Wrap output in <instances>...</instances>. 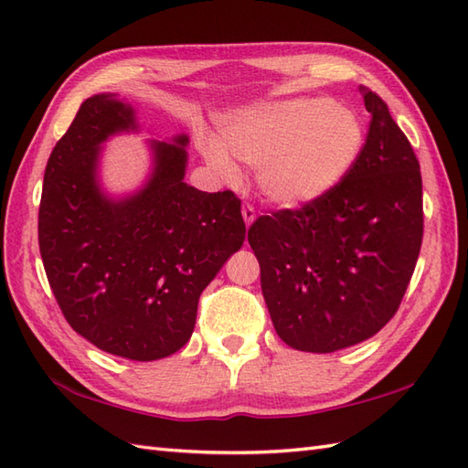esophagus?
<instances>
[{
  "instance_id": "1",
  "label": "esophagus",
  "mask_w": 468,
  "mask_h": 468,
  "mask_svg": "<svg viewBox=\"0 0 468 468\" xmlns=\"http://www.w3.org/2000/svg\"><path fill=\"white\" fill-rule=\"evenodd\" d=\"M242 216H244V222H246V226L250 228V226L254 224V220H256V212H254V207H252L250 204H246V206L242 207Z\"/></svg>"
}]
</instances>
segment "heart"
I'll list each match as a JSON object with an SVG mask.
<instances>
[{"instance_id": "heart-1", "label": "heart", "mask_w": 468, "mask_h": 468, "mask_svg": "<svg viewBox=\"0 0 468 468\" xmlns=\"http://www.w3.org/2000/svg\"><path fill=\"white\" fill-rule=\"evenodd\" d=\"M218 140L220 146L204 144V155L226 182L238 178L230 153L258 168V188L270 204L300 210L345 182L365 148V126L355 110L328 98H294L238 113Z\"/></svg>"}]
</instances>
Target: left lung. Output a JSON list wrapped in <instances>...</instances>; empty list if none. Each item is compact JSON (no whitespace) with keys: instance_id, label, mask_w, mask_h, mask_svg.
<instances>
[{"instance_id":"1","label":"left lung","mask_w":468,"mask_h":468,"mask_svg":"<svg viewBox=\"0 0 468 468\" xmlns=\"http://www.w3.org/2000/svg\"><path fill=\"white\" fill-rule=\"evenodd\" d=\"M360 91L372 120L345 182L248 230L270 318L294 350L326 355L375 336L399 310L420 252L419 160L387 103Z\"/></svg>"}]
</instances>
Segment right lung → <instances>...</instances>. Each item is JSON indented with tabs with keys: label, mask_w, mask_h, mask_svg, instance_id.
Segmentation results:
<instances>
[{
	"label": "right lung",
	"mask_w": 468,
	"mask_h": 468,
	"mask_svg": "<svg viewBox=\"0 0 468 468\" xmlns=\"http://www.w3.org/2000/svg\"><path fill=\"white\" fill-rule=\"evenodd\" d=\"M118 93L81 103L54 152L39 204V252L69 326L130 360H160L190 340L202 290L244 244L240 200L184 182L186 133L150 138V172L136 190L101 180L103 144L140 133Z\"/></svg>",
	"instance_id": "obj_1"
}]
</instances>
